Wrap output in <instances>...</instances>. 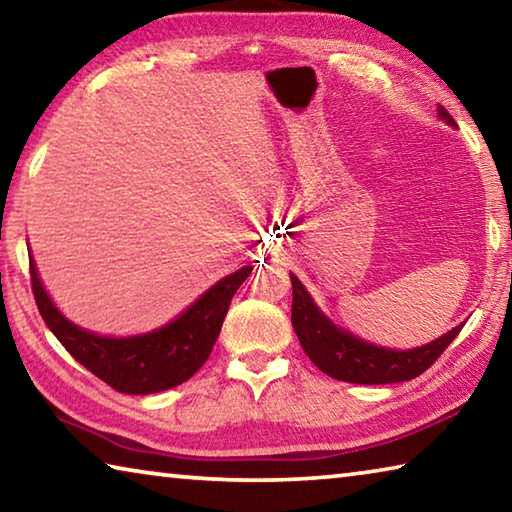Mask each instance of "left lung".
Listing matches in <instances>:
<instances>
[{"instance_id":"obj_1","label":"left lung","mask_w":512,"mask_h":512,"mask_svg":"<svg viewBox=\"0 0 512 512\" xmlns=\"http://www.w3.org/2000/svg\"><path fill=\"white\" fill-rule=\"evenodd\" d=\"M438 115L454 126V119L445 108H440ZM291 287V323L302 350L325 375L350 381V384H395V381L420 377L424 370L436 363V359L447 350V345L456 339L463 327L456 325L445 336L415 350L402 352L377 348V345L361 341L357 336L329 323L296 275H291Z\"/></svg>"}]
</instances>
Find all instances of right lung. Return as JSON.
I'll use <instances>...</instances> for the list:
<instances>
[{"label":"right lung","mask_w":512,"mask_h":512,"mask_svg":"<svg viewBox=\"0 0 512 512\" xmlns=\"http://www.w3.org/2000/svg\"><path fill=\"white\" fill-rule=\"evenodd\" d=\"M29 271L40 316L63 348L115 391L149 395L167 391L196 375L219 339L232 296L253 266H244L223 277L173 323L131 339H108L72 325L49 300L33 259H29Z\"/></svg>","instance_id":"add662e5"}]
</instances>
